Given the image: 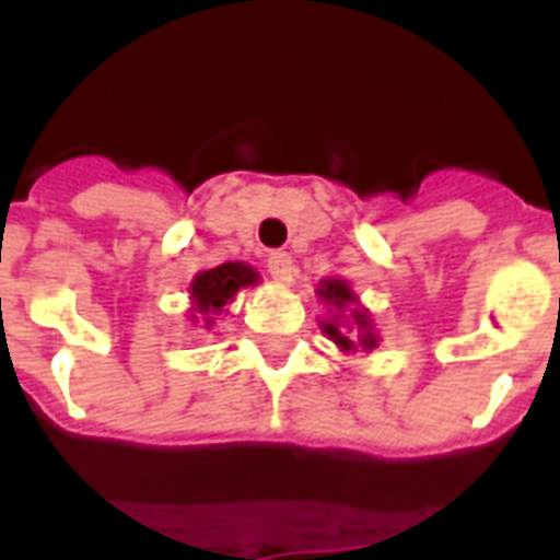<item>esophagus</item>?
Returning <instances> with one entry per match:
<instances>
[{
  "mask_svg": "<svg viewBox=\"0 0 560 560\" xmlns=\"http://www.w3.org/2000/svg\"><path fill=\"white\" fill-rule=\"evenodd\" d=\"M267 272L276 281H281V284H288V281H293L296 264H293V258L288 253H270L267 255Z\"/></svg>",
  "mask_w": 560,
  "mask_h": 560,
  "instance_id": "34e87169",
  "label": "esophagus"
}]
</instances>
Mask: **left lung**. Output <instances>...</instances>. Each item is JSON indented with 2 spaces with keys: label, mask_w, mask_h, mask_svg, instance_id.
<instances>
[{
  "label": "left lung",
  "mask_w": 560,
  "mask_h": 560,
  "mask_svg": "<svg viewBox=\"0 0 560 560\" xmlns=\"http://www.w3.org/2000/svg\"><path fill=\"white\" fill-rule=\"evenodd\" d=\"M319 296H323L325 302H331L334 307H346V305H351V302H354V293H351L349 284H346V281H337V279L325 281L323 288H319ZM351 316H354V325L360 328V342H363L366 349H374V334L369 331V316L363 314V311H354ZM323 331L328 334V337H331V340L337 342L342 351L354 349V340L349 337V331H342L337 323H325Z\"/></svg>",
  "instance_id": "left-lung-1"
}]
</instances>
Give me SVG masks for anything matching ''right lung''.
<instances>
[{"mask_svg":"<svg viewBox=\"0 0 560 560\" xmlns=\"http://www.w3.org/2000/svg\"><path fill=\"white\" fill-rule=\"evenodd\" d=\"M255 281H258V272L241 261H229L214 267V270H202L191 284L194 307H197L200 316L220 314L223 305L235 299L237 290L249 288ZM191 319H197V316H191ZM206 323L211 325V319H206Z\"/></svg>","mask_w":560,"mask_h":560,"instance_id":"add662e5","label":"right lung"}]
</instances>
